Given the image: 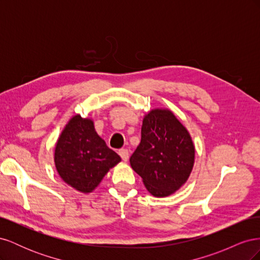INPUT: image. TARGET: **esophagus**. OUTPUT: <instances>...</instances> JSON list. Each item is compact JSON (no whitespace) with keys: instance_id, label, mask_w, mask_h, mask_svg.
<instances>
[{"instance_id":"1","label":"esophagus","mask_w":260,"mask_h":260,"mask_svg":"<svg viewBox=\"0 0 260 260\" xmlns=\"http://www.w3.org/2000/svg\"><path fill=\"white\" fill-rule=\"evenodd\" d=\"M118 154L120 155V157L122 158V160L127 161L129 159V151L127 148H120L119 151H118Z\"/></svg>"}]
</instances>
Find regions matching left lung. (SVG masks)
<instances>
[{"label": "left lung", "instance_id": "obj_1", "mask_svg": "<svg viewBox=\"0 0 260 260\" xmlns=\"http://www.w3.org/2000/svg\"><path fill=\"white\" fill-rule=\"evenodd\" d=\"M190 133L168 109L156 108L143 119L141 142L130 157L147 191L165 198L182 186L194 165Z\"/></svg>", "mask_w": 260, "mask_h": 260}]
</instances>
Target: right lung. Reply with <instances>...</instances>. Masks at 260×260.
Masks as SVG:
<instances>
[{"label": "right lung", "instance_id": "obj_1", "mask_svg": "<svg viewBox=\"0 0 260 260\" xmlns=\"http://www.w3.org/2000/svg\"><path fill=\"white\" fill-rule=\"evenodd\" d=\"M54 160L58 175L67 184L90 193L121 158L99 137L91 119L77 115L62 130Z\"/></svg>", "mask_w": 260, "mask_h": 260}]
</instances>
